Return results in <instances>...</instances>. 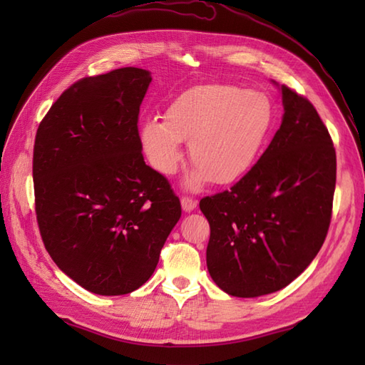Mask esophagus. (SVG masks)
Listing matches in <instances>:
<instances>
[{"label": "esophagus", "mask_w": 365, "mask_h": 365, "mask_svg": "<svg viewBox=\"0 0 365 365\" xmlns=\"http://www.w3.org/2000/svg\"><path fill=\"white\" fill-rule=\"evenodd\" d=\"M180 204H182V208H183V212H187V213H190V212H192L195 210V208L197 207V202L192 197H182L180 199Z\"/></svg>", "instance_id": "34e87169"}]
</instances>
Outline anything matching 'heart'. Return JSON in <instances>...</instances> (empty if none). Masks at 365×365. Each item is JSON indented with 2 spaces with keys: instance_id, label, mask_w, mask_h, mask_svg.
<instances>
[{
  "instance_id": "1",
  "label": "heart",
  "mask_w": 365,
  "mask_h": 365,
  "mask_svg": "<svg viewBox=\"0 0 365 365\" xmlns=\"http://www.w3.org/2000/svg\"><path fill=\"white\" fill-rule=\"evenodd\" d=\"M274 125V106L257 91L227 84H200L178 94L165 110V120L145 119L139 128L143 150L161 175H174L188 141L195 163L185 187L207 182L234 183L259 161Z\"/></svg>"
}]
</instances>
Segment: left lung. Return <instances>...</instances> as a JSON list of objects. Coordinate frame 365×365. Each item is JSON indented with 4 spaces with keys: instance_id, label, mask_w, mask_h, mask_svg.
I'll return each mask as SVG.
<instances>
[{
    "instance_id": "1",
    "label": "left lung",
    "mask_w": 365,
    "mask_h": 365,
    "mask_svg": "<svg viewBox=\"0 0 365 365\" xmlns=\"http://www.w3.org/2000/svg\"><path fill=\"white\" fill-rule=\"evenodd\" d=\"M281 128L229 191L200 200L210 224L207 268L232 297L257 298L294 281L327 238L336 190V150L307 98L287 86Z\"/></svg>"
}]
</instances>
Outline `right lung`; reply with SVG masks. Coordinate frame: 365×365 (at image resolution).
<instances>
[{
	"instance_id": "obj_1",
	"label": "right lung",
	"mask_w": 365,
	"mask_h": 365,
	"mask_svg": "<svg viewBox=\"0 0 365 365\" xmlns=\"http://www.w3.org/2000/svg\"><path fill=\"white\" fill-rule=\"evenodd\" d=\"M152 76L123 67L68 88L37 128L36 215L58 268L96 294L149 281L182 216L180 200L145 165L138 114Z\"/></svg>"
}]
</instances>
